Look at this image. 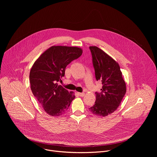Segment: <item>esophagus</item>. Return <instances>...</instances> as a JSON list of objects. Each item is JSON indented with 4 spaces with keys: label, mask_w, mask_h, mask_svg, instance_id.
Listing matches in <instances>:
<instances>
[{
    "label": "esophagus",
    "mask_w": 157,
    "mask_h": 157,
    "mask_svg": "<svg viewBox=\"0 0 157 157\" xmlns=\"http://www.w3.org/2000/svg\"><path fill=\"white\" fill-rule=\"evenodd\" d=\"M78 94L80 96V97H83L84 96V93H78Z\"/></svg>",
    "instance_id": "esophagus-1"
}]
</instances>
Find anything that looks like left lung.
<instances>
[{
    "label": "left lung",
    "instance_id": "1",
    "mask_svg": "<svg viewBox=\"0 0 157 157\" xmlns=\"http://www.w3.org/2000/svg\"><path fill=\"white\" fill-rule=\"evenodd\" d=\"M95 76L102 82L101 93H96V100L89 110L96 116L105 117L118 108L126 93V84L119 63L99 48L89 47Z\"/></svg>",
    "mask_w": 157,
    "mask_h": 157
}]
</instances>
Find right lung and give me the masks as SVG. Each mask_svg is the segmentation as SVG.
<instances>
[{"label": "right lung", "instance_id": "1", "mask_svg": "<svg viewBox=\"0 0 157 157\" xmlns=\"http://www.w3.org/2000/svg\"><path fill=\"white\" fill-rule=\"evenodd\" d=\"M82 50L76 47L52 46L35 61L30 72V88L48 115L56 117L68 110L75 95L58 84L66 66L78 58Z\"/></svg>", "mask_w": 157, "mask_h": 157}]
</instances>
